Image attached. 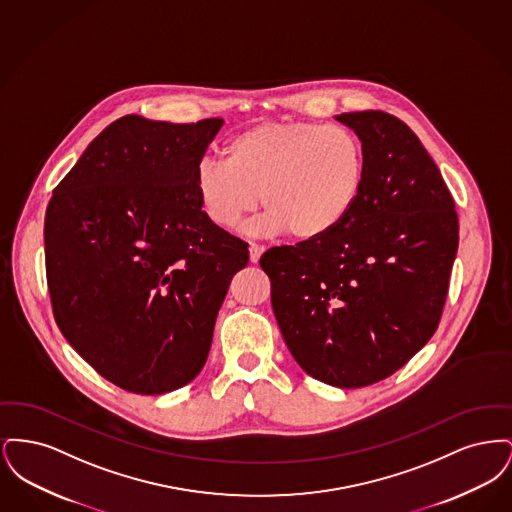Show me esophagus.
<instances>
[{"label": "esophagus", "mask_w": 512, "mask_h": 512, "mask_svg": "<svg viewBox=\"0 0 512 512\" xmlns=\"http://www.w3.org/2000/svg\"><path fill=\"white\" fill-rule=\"evenodd\" d=\"M263 251H265V247L263 245L251 244L249 245V261L255 265L259 259H261V255H263Z\"/></svg>", "instance_id": "esophagus-1"}]
</instances>
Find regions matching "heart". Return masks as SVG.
<instances>
[{
	"label": "heart",
	"instance_id": "obj_1",
	"mask_svg": "<svg viewBox=\"0 0 512 512\" xmlns=\"http://www.w3.org/2000/svg\"><path fill=\"white\" fill-rule=\"evenodd\" d=\"M365 172L363 142L341 124L261 122L226 142L222 163L195 167L194 192L203 217L220 230H238L263 197L270 232L318 242L351 215Z\"/></svg>",
	"mask_w": 512,
	"mask_h": 512
}]
</instances>
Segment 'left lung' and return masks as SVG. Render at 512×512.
<instances>
[{
  "mask_svg": "<svg viewBox=\"0 0 512 512\" xmlns=\"http://www.w3.org/2000/svg\"><path fill=\"white\" fill-rule=\"evenodd\" d=\"M363 142L365 186L338 230L270 247L261 268L282 338L309 376L365 388L399 370L438 330L459 219L436 163L384 111L341 113Z\"/></svg>",
  "mask_w": 512,
  "mask_h": 512,
  "instance_id": "1",
  "label": "left lung"
}]
</instances>
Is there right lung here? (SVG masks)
Listing matches in <instances>:
<instances>
[{
    "instance_id": "obj_1",
    "label": "right lung",
    "mask_w": 512,
    "mask_h": 512,
    "mask_svg": "<svg viewBox=\"0 0 512 512\" xmlns=\"http://www.w3.org/2000/svg\"><path fill=\"white\" fill-rule=\"evenodd\" d=\"M222 119L126 115L86 147L49 199L53 317L74 351L122 390L159 395L207 361L247 244L203 217L195 167Z\"/></svg>"
}]
</instances>
